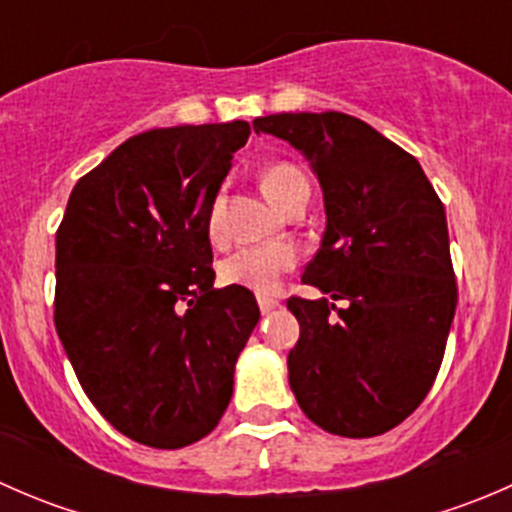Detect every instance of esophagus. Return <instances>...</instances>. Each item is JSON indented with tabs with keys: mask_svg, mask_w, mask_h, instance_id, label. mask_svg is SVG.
I'll return each instance as SVG.
<instances>
[{
	"mask_svg": "<svg viewBox=\"0 0 512 512\" xmlns=\"http://www.w3.org/2000/svg\"><path fill=\"white\" fill-rule=\"evenodd\" d=\"M257 304H260L262 314H272L277 307H280V302H277V299H272V297H260V299H257Z\"/></svg>",
	"mask_w": 512,
	"mask_h": 512,
	"instance_id": "34e87169",
	"label": "esophagus"
}]
</instances>
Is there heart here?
<instances>
[{"instance_id": "obj_1", "label": "heart", "mask_w": 512, "mask_h": 512, "mask_svg": "<svg viewBox=\"0 0 512 512\" xmlns=\"http://www.w3.org/2000/svg\"><path fill=\"white\" fill-rule=\"evenodd\" d=\"M262 188L265 195L282 208L299 188H309L307 178L299 168L289 163H275L262 173ZM210 235L218 237L220 232V210L218 205L213 208L208 220ZM299 260L297 247L289 245V242H270V245H250L240 247V250L232 252L230 257H225L223 265H220V280L225 285L245 287L252 292L270 294L280 287L282 277L289 270H294Z\"/></svg>"}]
</instances>
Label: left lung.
Listing matches in <instances>:
<instances>
[{
	"mask_svg": "<svg viewBox=\"0 0 512 512\" xmlns=\"http://www.w3.org/2000/svg\"><path fill=\"white\" fill-rule=\"evenodd\" d=\"M252 128L309 160L327 213L302 275L324 297L287 302L294 399L334 436L391 431L426 399L456 314L443 203L411 153L347 113H275Z\"/></svg>",
	"mask_w": 512,
	"mask_h": 512,
	"instance_id": "obj_1",
	"label": "left lung"
}]
</instances>
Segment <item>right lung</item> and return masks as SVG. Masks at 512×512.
<instances>
[{
  "label": "right lung",
  "mask_w": 512,
  "mask_h": 512,
  "mask_svg": "<svg viewBox=\"0 0 512 512\" xmlns=\"http://www.w3.org/2000/svg\"><path fill=\"white\" fill-rule=\"evenodd\" d=\"M247 138V121L128 138L74 185L56 232V332L91 404L143 446L218 426L260 319L210 267V213Z\"/></svg>",
  "instance_id": "1"
}]
</instances>
